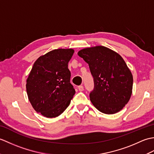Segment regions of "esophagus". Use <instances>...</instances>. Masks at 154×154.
Segmentation results:
<instances>
[{"instance_id":"1","label":"esophagus","mask_w":154,"mask_h":154,"mask_svg":"<svg viewBox=\"0 0 154 154\" xmlns=\"http://www.w3.org/2000/svg\"><path fill=\"white\" fill-rule=\"evenodd\" d=\"M78 89H79V91H83V89H84V87H83V85H80V86L78 87Z\"/></svg>"}]
</instances>
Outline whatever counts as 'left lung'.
Here are the masks:
<instances>
[{"label":"left lung","instance_id":"obj_1","mask_svg":"<svg viewBox=\"0 0 154 154\" xmlns=\"http://www.w3.org/2000/svg\"><path fill=\"white\" fill-rule=\"evenodd\" d=\"M78 55L89 64L94 88L91 103L100 112L113 114L125 106L131 97L133 76L117 52L102 45L87 48Z\"/></svg>","mask_w":154,"mask_h":154}]
</instances>
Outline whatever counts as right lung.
I'll return each instance as SVG.
<instances>
[{"mask_svg": "<svg viewBox=\"0 0 154 154\" xmlns=\"http://www.w3.org/2000/svg\"><path fill=\"white\" fill-rule=\"evenodd\" d=\"M73 53L71 48L57 49L41 55L34 62L26 87L32 107L42 116L57 117L69 105L75 93L68 69Z\"/></svg>", "mask_w": 154, "mask_h": 154, "instance_id": "1", "label": "right lung"}]
</instances>
